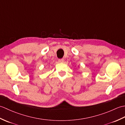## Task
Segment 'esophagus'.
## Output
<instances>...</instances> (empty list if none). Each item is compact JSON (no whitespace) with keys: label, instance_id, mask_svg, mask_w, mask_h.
I'll return each instance as SVG.
<instances>
[{"label":"esophagus","instance_id":"34e87169","mask_svg":"<svg viewBox=\"0 0 125 125\" xmlns=\"http://www.w3.org/2000/svg\"><path fill=\"white\" fill-rule=\"evenodd\" d=\"M64 60L63 59V58L58 60V62L59 63H64Z\"/></svg>","mask_w":125,"mask_h":125}]
</instances>
